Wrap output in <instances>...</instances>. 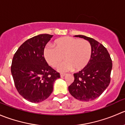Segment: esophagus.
<instances>
[{
	"instance_id": "obj_1",
	"label": "esophagus",
	"mask_w": 125,
	"mask_h": 125,
	"mask_svg": "<svg viewBox=\"0 0 125 125\" xmlns=\"http://www.w3.org/2000/svg\"><path fill=\"white\" fill-rule=\"evenodd\" d=\"M65 75H66L65 73H61L60 74V76H61V78H62V77H64V76H65Z\"/></svg>"
}]
</instances>
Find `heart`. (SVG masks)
Returning <instances> with one entry per match:
<instances>
[{"label": "heart", "instance_id": "obj_1", "mask_svg": "<svg viewBox=\"0 0 125 125\" xmlns=\"http://www.w3.org/2000/svg\"><path fill=\"white\" fill-rule=\"evenodd\" d=\"M55 48H44V56L49 65L56 67L63 60L65 61L58 67L61 72L69 70L80 71L88 64L92 55V47L88 41L73 37H63L55 41ZM64 57H63V56Z\"/></svg>", "mask_w": 125, "mask_h": 125}]
</instances>
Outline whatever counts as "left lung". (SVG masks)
Returning <instances> with one entry per match:
<instances>
[{
  "mask_svg": "<svg viewBox=\"0 0 125 125\" xmlns=\"http://www.w3.org/2000/svg\"><path fill=\"white\" fill-rule=\"evenodd\" d=\"M75 37L89 41L92 47V55L88 64L81 71L73 74L74 81L68 89L78 100H94L100 96L109 84L112 60L107 49L98 41L84 35Z\"/></svg>",
  "mask_w": 125,
  "mask_h": 125,
  "instance_id": "1",
  "label": "left lung"
}]
</instances>
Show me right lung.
I'll list each match as a JSON object with an SVG mask.
<instances>
[{"instance_id": "1", "label": "right lung", "mask_w": 125, "mask_h": 125, "mask_svg": "<svg viewBox=\"0 0 125 125\" xmlns=\"http://www.w3.org/2000/svg\"><path fill=\"white\" fill-rule=\"evenodd\" d=\"M53 35L41 34L28 39L13 56L11 72L19 94L31 103L46 100L52 93L58 72L49 66L44 50Z\"/></svg>"}]
</instances>
